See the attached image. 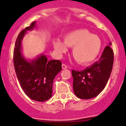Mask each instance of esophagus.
<instances>
[{"instance_id": "esophagus-1", "label": "esophagus", "mask_w": 126, "mask_h": 126, "mask_svg": "<svg viewBox=\"0 0 126 126\" xmlns=\"http://www.w3.org/2000/svg\"><path fill=\"white\" fill-rule=\"evenodd\" d=\"M62 68L63 69H65L67 68V65H65V64H62Z\"/></svg>"}]
</instances>
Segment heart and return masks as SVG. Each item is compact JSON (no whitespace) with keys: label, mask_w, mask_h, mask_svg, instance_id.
Masks as SVG:
<instances>
[{"label":"heart","mask_w":126,"mask_h":126,"mask_svg":"<svg viewBox=\"0 0 126 126\" xmlns=\"http://www.w3.org/2000/svg\"><path fill=\"white\" fill-rule=\"evenodd\" d=\"M53 45L59 55L67 51V47L73 48L72 55L75 61L81 65H88L98 57L102 48V42L98 36L88 30L79 29L66 33L64 41L55 38Z\"/></svg>","instance_id":"obj_1"}]
</instances>
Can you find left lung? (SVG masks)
Here are the masks:
<instances>
[{
	"label": "left lung",
	"mask_w": 126,
	"mask_h": 126,
	"mask_svg": "<svg viewBox=\"0 0 126 126\" xmlns=\"http://www.w3.org/2000/svg\"><path fill=\"white\" fill-rule=\"evenodd\" d=\"M113 63V50L110 47L107 46L98 61L83 71L73 70L74 94L81 99H91L98 95L109 81Z\"/></svg>",
	"instance_id": "8db88e82"
}]
</instances>
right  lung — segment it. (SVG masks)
I'll return each mask as SVG.
<instances>
[{"label":"right lung","mask_w":126,"mask_h":126,"mask_svg":"<svg viewBox=\"0 0 126 126\" xmlns=\"http://www.w3.org/2000/svg\"><path fill=\"white\" fill-rule=\"evenodd\" d=\"M36 27L34 21L19 34L14 49V65L20 86L30 98L45 102L52 97V84L57 74L62 70L60 61L48 60L41 54L32 60H28L22 53V41L27 31Z\"/></svg>","instance_id":"obj_1"}]
</instances>
